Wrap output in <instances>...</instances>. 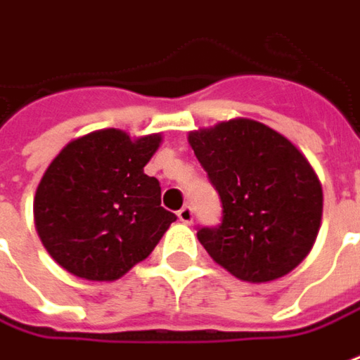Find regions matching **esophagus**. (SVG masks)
Listing matches in <instances>:
<instances>
[{
    "label": "esophagus",
    "mask_w": 360,
    "mask_h": 360,
    "mask_svg": "<svg viewBox=\"0 0 360 360\" xmlns=\"http://www.w3.org/2000/svg\"><path fill=\"white\" fill-rule=\"evenodd\" d=\"M178 219L182 221V224H192L194 221V212L190 206H184V208L178 212Z\"/></svg>",
    "instance_id": "1"
}]
</instances>
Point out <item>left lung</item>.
I'll return each mask as SVG.
<instances>
[{
	"label": "left lung",
	"instance_id": "obj_1",
	"mask_svg": "<svg viewBox=\"0 0 360 360\" xmlns=\"http://www.w3.org/2000/svg\"><path fill=\"white\" fill-rule=\"evenodd\" d=\"M221 200V224L202 228L210 257L248 283L293 271L311 252L323 216L317 172L293 142L264 122L231 118L188 132Z\"/></svg>",
	"mask_w": 360,
	"mask_h": 360
}]
</instances>
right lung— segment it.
I'll return each mask as SVG.
<instances>
[{
  "label": "right lung",
  "instance_id": "1",
  "mask_svg": "<svg viewBox=\"0 0 360 360\" xmlns=\"http://www.w3.org/2000/svg\"><path fill=\"white\" fill-rule=\"evenodd\" d=\"M162 134L130 139L103 129L71 141L41 178L33 218L43 248L65 271L115 281L160 242L176 216L160 206V184L144 174Z\"/></svg>",
  "mask_w": 360,
  "mask_h": 360
}]
</instances>
